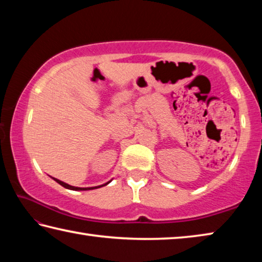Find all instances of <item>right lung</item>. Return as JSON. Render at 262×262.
<instances>
[{"mask_svg":"<svg viewBox=\"0 0 262 262\" xmlns=\"http://www.w3.org/2000/svg\"><path fill=\"white\" fill-rule=\"evenodd\" d=\"M53 180H54L55 182H57L59 185H62L63 187H66V189L73 190V191H87V190H94V189H99V187H102V186H104V185H107V184H109V183H110V181H109V182H107V183H104V184H102V185L93 186V187H77V186L69 185V184H67V183H64V182H62V181L57 180V178H54V177H53Z\"/></svg>","mask_w":262,"mask_h":262,"instance_id":"right-lung-1","label":"right lung"}]
</instances>
